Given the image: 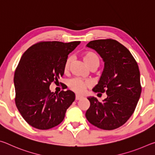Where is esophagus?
<instances>
[{
    "mask_svg": "<svg viewBox=\"0 0 155 155\" xmlns=\"http://www.w3.org/2000/svg\"><path fill=\"white\" fill-rule=\"evenodd\" d=\"M83 98L82 96H80V95H76V97H75V100L76 101H78V100H80Z\"/></svg>",
    "mask_w": 155,
    "mask_h": 155,
    "instance_id": "esophagus-1",
    "label": "esophagus"
}]
</instances>
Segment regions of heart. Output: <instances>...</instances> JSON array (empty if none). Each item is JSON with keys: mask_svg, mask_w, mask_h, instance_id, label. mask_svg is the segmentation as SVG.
<instances>
[{"mask_svg": "<svg viewBox=\"0 0 155 155\" xmlns=\"http://www.w3.org/2000/svg\"><path fill=\"white\" fill-rule=\"evenodd\" d=\"M82 59L85 64L87 65V66L89 68L91 65L96 64L98 65L99 60L98 57L95 54L91 52H85L82 54ZM72 62V57H68L65 60L64 65V71L65 72H68L69 70ZM68 85L69 87L71 89L72 91L77 94H82L86 89L90 87L91 85V82L89 80L86 79H81V78H72L70 81H68Z\"/></svg>", "mask_w": 155, "mask_h": 155, "instance_id": "heart-1", "label": "heart"}]
</instances>
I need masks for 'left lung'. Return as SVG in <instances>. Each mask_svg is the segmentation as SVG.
<instances>
[{
	"instance_id": "8db88e82",
	"label": "left lung",
	"mask_w": 155,
	"mask_h": 155,
	"mask_svg": "<svg viewBox=\"0 0 155 155\" xmlns=\"http://www.w3.org/2000/svg\"><path fill=\"white\" fill-rule=\"evenodd\" d=\"M86 46L95 50L104 63L101 78L92 90L107 94L102 103L95 97H87L90 106L86 118L101 129H115L130 118L140 98L138 65L130 51L116 40H93Z\"/></svg>"
}]
</instances>
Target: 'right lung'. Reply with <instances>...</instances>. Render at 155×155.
<instances>
[{"label":"right lung","instance_id":"right-lung-1","mask_svg":"<svg viewBox=\"0 0 155 155\" xmlns=\"http://www.w3.org/2000/svg\"><path fill=\"white\" fill-rule=\"evenodd\" d=\"M81 41H41L28 48L15 70L14 82L15 104L28 124L47 130L64 120L75 100L70 90L51 92L50 85L64 75L68 55Z\"/></svg>","mask_w":155,"mask_h":155}]
</instances>
